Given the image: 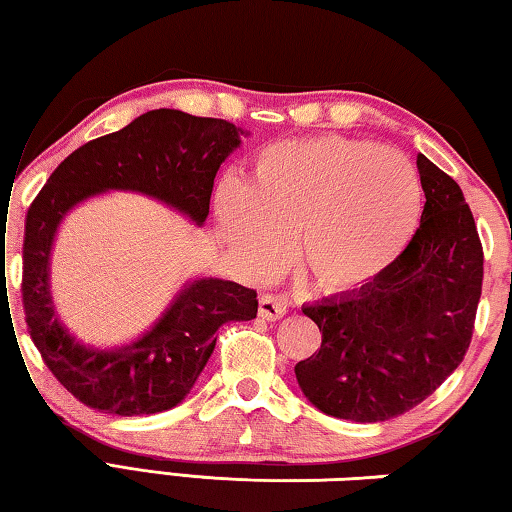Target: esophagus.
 Listing matches in <instances>:
<instances>
[{
	"label": "esophagus",
	"instance_id": "obj_1",
	"mask_svg": "<svg viewBox=\"0 0 512 512\" xmlns=\"http://www.w3.org/2000/svg\"><path fill=\"white\" fill-rule=\"evenodd\" d=\"M287 298L273 296V293H266V296L259 298V316L264 320H277L287 314Z\"/></svg>",
	"mask_w": 512,
	"mask_h": 512
}]
</instances>
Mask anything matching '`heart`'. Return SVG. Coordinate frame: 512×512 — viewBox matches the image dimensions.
<instances>
[{
    "mask_svg": "<svg viewBox=\"0 0 512 512\" xmlns=\"http://www.w3.org/2000/svg\"><path fill=\"white\" fill-rule=\"evenodd\" d=\"M219 232L241 271H280L298 235V264L325 293L379 280L418 230L422 185L402 153L327 135L271 144L246 187L225 178L214 194Z\"/></svg>",
    "mask_w": 512,
    "mask_h": 512,
    "instance_id": "b5f03b06",
    "label": "heart"
}]
</instances>
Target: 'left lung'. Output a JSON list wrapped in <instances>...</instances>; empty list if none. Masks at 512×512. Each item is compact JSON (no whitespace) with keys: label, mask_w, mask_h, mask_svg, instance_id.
Segmentation results:
<instances>
[{"label":"left lung","mask_w":512,"mask_h":512,"mask_svg":"<svg viewBox=\"0 0 512 512\" xmlns=\"http://www.w3.org/2000/svg\"><path fill=\"white\" fill-rule=\"evenodd\" d=\"M418 171L427 203L402 257L368 287L302 307L323 343L296 363V379L332 418H397L427 400L470 348L483 280L479 232L461 187L422 153Z\"/></svg>","instance_id":"8db88e82"}]
</instances>
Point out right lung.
Masks as SVG:
<instances>
[{
  "label": "right lung",
  "instance_id": "1",
  "mask_svg": "<svg viewBox=\"0 0 512 512\" xmlns=\"http://www.w3.org/2000/svg\"><path fill=\"white\" fill-rule=\"evenodd\" d=\"M244 128L183 110H149L117 133L76 149L31 203L24 228L22 300L31 341L60 384L90 409L153 415L185 400L216 345V329L257 316V293L221 277H194L135 339L94 348L60 323L51 296V250L65 216L108 192L160 201L194 225L210 214L214 176Z\"/></svg>",
  "mask_w": 512,
  "mask_h": 512
}]
</instances>
